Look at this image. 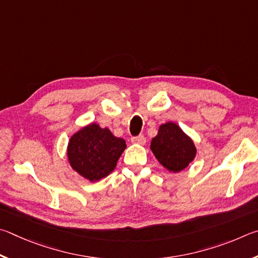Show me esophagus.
I'll use <instances>...</instances> for the list:
<instances>
[{"label": "esophagus", "mask_w": 258, "mask_h": 258, "mask_svg": "<svg viewBox=\"0 0 258 258\" xmlns=\"http://www.w3.org/2000/svg\"><path fill=\"white\" fill-rule=\"evenodd\" d=\"M132 143L133 144H137V145H144L146 143V138L143 136V135H139L137 137H133L132 138Z\"/></svg>", "instance_id": "obj_1"}]
</instances>
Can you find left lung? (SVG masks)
<instances>
[{"instance_id": "left-lung-1", "label": "left lung", "mask_w": 258, "mask_h": 258, "mask_svg": "<svg viewBox=\"0 0 258 258\" xmlns=\"http://www.w3.org/2000/svg\"><path fill=\"white\" fill-rule=\"evenodd\" d=\"M151 151L160 164L173 173L187 169L197 154L192 139L172 121L160 125L151 142Z\"/></svg>"}]
</instances>
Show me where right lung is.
<instances>
[{"instance_id": "add662e5", "label": "right lung", "mask_w": 258, "mask_h": 258, "mask_svg": "<svg viewBox=\"0 0 258 258\" xmlns=\"http://www.w3.org/2000/svg\"><path fill=\"white\" fill-rule=\"evenodd\" d=\"M125 147L124 139L92 122L70 137L67 157L75 172L90 182H96L113 172Z\"/></svg>"}]
</instances>
